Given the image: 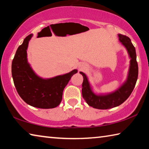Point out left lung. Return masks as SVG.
<instances>
[{"label":"left lung","instance_id":"1","mask_svg":"<svg viewBox=\"0 0 149 149\" xmlns=\"http://www.w3.org/2000/svg\"><path fill=\"white\" fill-rule=\"evenodd\" d=\"M120 41L127 49L131 58L129 74L126 81L115 92L110 94L95 95L92 91L89 81L84 73L79 72L84 77L82 84V96L90 107L97 109H109L122 104L128 99L134 89L138 77V64L135 49L129 37L122 34L118 35Z\"/></svg>","mask_w":149,"mask_h":149}]
</instances>
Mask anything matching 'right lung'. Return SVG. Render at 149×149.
Returning a JSON list of instances; mask_svg holds the SVG:
<instances>
[{
  "instance_id": "right-lung-1",
  "label": "right lung",
  "mask_w": 149,
  "mask_h": 149,
  "mask_svg": "<svg viewBox=\"0 0 149 149\" xmlns=\"http://www.w3.org/2000/svg\"><path fill=\"white\" fill-rule=\"evenodd\" d=\"M32 35L30 34L25 38L12 60L14 84L17 93L27 104L39 108H53L61 102L64 89L77 70L47 79L37 76L27 59V49Z\"/></svg>"
}]
</instances>
